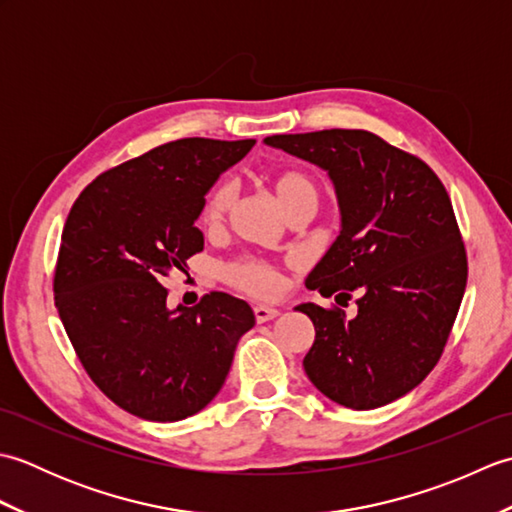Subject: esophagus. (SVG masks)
Listing matches in <instances>:
<instances>
[{
    "label": "esophagus",
    "instance_id": "1",
    "mask_svg": "<svg viewBox=\"0 0 512 512\" xmlns=\"http://www.w3.org/2000/svg\"><path fill=\"white\" fill-rule=\"evenodd\" d=\"M275 317H279V310H277V308H268V306H255V319H257V323L273 321Z\"/></svg>",
    "mask_w": 512,
    "mask_h": 512
}]
</instances>
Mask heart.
<instances>
[{"label": "heart", "instance_id": "heart-1", "mask_svg": "<svg viewBox=\"0 0 512 512\" xmlns=\"http://www.w3.org/2000/svg\"><path fill=\"white\" fill-rule=\"evenodd\" d=\"M273 187H275V195L281 204V209H288L290 204H297L303 200L319 202L317 184H314L306 173L301 171L279 173ZM231 198H233L231 184L224 182L220 187H215L202 206V224L213 226L220 222L228 209V204H231ZM226 279L231 281L233 286L242 288L244 292H248V295H255V297H273L281 286L277 270L264 262H255V259H246V262H237L233 266H228Z\"/></svg>", "mask_w": 512, "mask_h": 512}]
</instances>
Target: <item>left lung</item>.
I'll list each match as a JSON object with an SVG mask.
<instances>
[{"label": "left lung", "mask_w": 512, "mask_h": 512, "mask_svg": "<svg viewBox=\"0 0 512 512\" xmlns=\"http://www.w3.org/2000/svg\"><path fill=\"white\" fill-rule=\"evenodd\" d=\"M321 167L334 184L341 231L306 288L358 312L301 303L314 323L303 358L312 385L347 409L389 405L436 363L466 288V250L444 184L424 162L365 129L264 138Z\"/></svg>", "instance_id": "obj_1"}]
</instances>
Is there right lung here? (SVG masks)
Returning a JSON list of instances; mask_svg holds the SVG:
<instances>
[{
	"mask_svg": "<svg viewBox=\"0 0 512 512\" xmlns=\"http://www.w3.org/2000/svg\"><path fill=\"white\" fill-rule=\"evenodd\" d=\"M255 140L182 138L101 173L65 220L54 303L85 372L118 407L151 422L202 411L255 325L242 299L211 292L169 308L160 284L204 248V195Z\"/></svg>",
	"mask_w": 512,
	"mask_h": 512,
	"instance_id": "add662e5",
	"label": "right lung"
}]
</instances>
